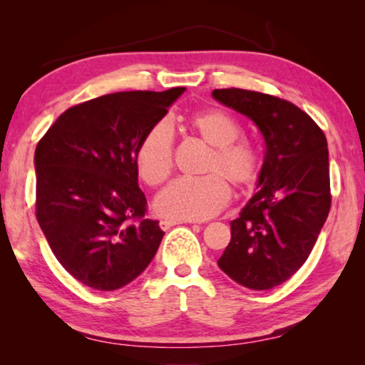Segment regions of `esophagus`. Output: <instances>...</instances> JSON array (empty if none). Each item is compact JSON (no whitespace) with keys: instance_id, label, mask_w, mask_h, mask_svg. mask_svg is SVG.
<instances>
[{"instance_id":"esophagus-1","label":"esophagus","mask_w":365,"mask_h":365,"mask_svg":"<svg viewBox=\"0 0 365 365\" xmlns=\"http://www.w3.org/2000/svg\"><path fill=\"white\" fill-rule=\"evenodd\" d=\"M178 224H182V220H160L159 222V227L163 228V230H169L170 227L178 225Z\"/></svg>"}]
</instances>
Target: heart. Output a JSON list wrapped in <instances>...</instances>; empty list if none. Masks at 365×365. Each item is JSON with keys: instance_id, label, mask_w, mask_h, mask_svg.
I'll return each mask as SVG.
<instances>
[{"instance_id": "b5f03b06", "label": "heart", "mask_w": 365, "mask_h": 365, "mask_svg": "<svg viewBox=\"0 0 365 365\" xmlns=\"http://www.w3.org/2000/svg\"><path fill=\"white\" fill-rule=\"evenodd\" d=\"M190 127L201 141L212 148L206 172L217 175L202 178H178L156 197L159 215L175 220H205L224 209L232 197L228 180L248 188L261 172V156L252 145L237 141L240 127L222 110H202L190 117ZM138 174L146 185L158 187L174 169V132L168 120H160L146 132L137 148Z\"/></svg>"}]
</instances>
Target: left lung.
Returning <instances> with one entry per match:
<instances>
[{"mask_svg":"<svg viewBox=\"0 0 365 365\" xmlns=\"http://www.w3.org/2000/svg\"><path fill=\"white\" fill-rule=\"evenodd\" d=\"M212 96L256 123L265 154L257 187L217 261L240 285L270 289L296 274L311 255L330 211L327 138L304 110L287 100L242 88Z\"/></svg>","mask_w":365,"mask_h":365,"instance_id":"left-lung-1","label":"left lung"}]
</instances>
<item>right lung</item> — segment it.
<instances>
[{
	"label": "right lung",
	"mask_w": 365,
	"mask_h": 365,
	"mask_svg": "<svg viewBox=\"0 0 365 365\" xmlns=\"http://www.w3.org/2000/svg\"><path fill=\"white\" fill-rule=\"evenodd\" d=\"M183 91H119L80 103L36 145V220L61 265L83 285L119 289L156 255L164 232L146 217L135 156Z\"/></svg>",
	"instance_id": "obj_1"
}]
</instances>
